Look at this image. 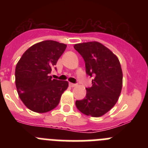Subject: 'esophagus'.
<instances>
[{
	"label": "esophagus",
	"instance_id": "34e87169",
	"mask_svg": "<svg viewBox=\"0 0 148 148\" xmlns=\"http://www.w3.org/2000/svg\"><path fill=\"white\" fill-rule=\"evenodd\" d=\"M70 86L72 87H76L77 84H73V83H70Z\"/></svg>",
	"mask_w": 148,
	"mask_h": 148
}]
</instances>
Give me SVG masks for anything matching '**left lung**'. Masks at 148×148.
Wrapping results in <instances>:
<instances>
[{"instance_id":"obj_1","label":"left lung","mask_w":148,"mask_h":148,"mask_svg":"<svg viewBox=\"0 0 148 148\" xmlns=\"http://www.w3.org/2000/svg\"><path fill=\"white\" fill-rule=\"evenodd\" d=\"M85 61L86 73L92 77V86L86 88V97L76 101L80 112L92 117H100L114 107L122 88L123 74L117 56L97 41L74 45Z\"/></svg>"}]
</instances>
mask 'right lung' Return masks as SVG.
<instances>
[{"instance_id":"1","label":"right lung","mask_w":148,"mask_h":148,"mask_svg":"<svg viewBox=\"0 0 148 148\" xmlns=\"http://www.w3.org/2000/svg\"><path fill=\"white\" fill-rule=\"evenodd\" d=\"M66 47L62 43L44 40L30 47L18 61L15 67L17 91L32 111L43 113L56 108L67 89V81L52 79L49 75Z\"/></svg>"}]
</instances>
